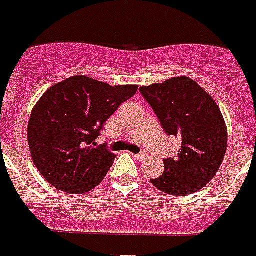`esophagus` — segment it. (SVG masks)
Segmentation results:
<instances>
[{"label":"esophagus","mask_w":256,"mask_h":256,"mask_svg":"<svg viewBox=\"0 0 256 256\" xmlns=\"http://www.w3.org/2000/svg\"><path fill=\"white\" fill-rule=\"evenodd\" d=\"M145 157H146V153L145 152H141L138 154H134V158H138V160H145Z\"/></svg>","instance_id":"1"}]
</instances>
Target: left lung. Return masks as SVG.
Masks as SVG:
<instances>
[{
  "mask_svg": "<svg viewBox=\"0 0 256 256\" xmlns=\"http://www.w3.org/2000/svg\"><path fill=\"white\" fill-rule=\"evenodd\" d=\"M165 134L181 142L174 158H165V170L150 182L170 196H188L212 180L228 148V128L220 107L201 86L188 76L141 87Z\"/></svg>",
  "mask_w": 256,
  "mask_h": 256,
  "instance_id": "obj_1",
  "label": "left lung"
}]
</instances>
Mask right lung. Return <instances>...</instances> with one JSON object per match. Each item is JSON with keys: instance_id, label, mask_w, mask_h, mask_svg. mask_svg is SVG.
<instances>
[{"instance_id": "add662e5", "label": "right lung", "mask_w": 256, "mask_h": 256, "mask_svg": "<svg viewBox=\"0 0 256 256\" xmlns=\"http://www.w3.org/2000/svg\"><path fill=\"white\" fill-rule=\"evenodd\" d=\"M138 88L76 75L47 90L28 126L32 161L47 182L66 193L83 194L103 181L116 156L106 145L94 146L95 140L104 122Z\"/></svg>"}]
</instances>
